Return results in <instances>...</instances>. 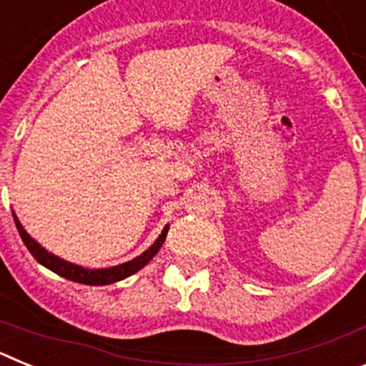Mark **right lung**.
Segmentation results:
<instances>
[{
  "instance_id": "right-lung-1",
  "label": "right lung",
  "mask_w": 366,
  "mask_h": 366,
  "mask_svg": "<svg viewBox=\"0 0 366 366\" xmlns=\"http://www.w3.org/2000/svg\"><path fill=\"white\" fill-rule=\"evenodd\" d=\"M14 216V222H16V227H18L19 236H21V240L24 244L27 245V249L31 251V254L40 262L41 266H45L47 269H51L53 273L60 274L64 279L67 280H73V282H79V284H87V286H106V284H113V282H119V280L126 279V277H130V274L137 273L141 267H144L152 258L157 254V251L161 249L163 245L164 238H167V232H168V225H164L163 232L159 234V238L150 245V247L144 251L143 254H139L137 258L130 262H124V264H119V266H113V267H106V269H86L82 266H76V264H71V262L62 260V258H58L56 254L49 253L47 249L41 247L34 238L27 234V231L24 229V225L19 223V219L16 218V214L12 212Z\"/></svg>"
}]
</instances>
